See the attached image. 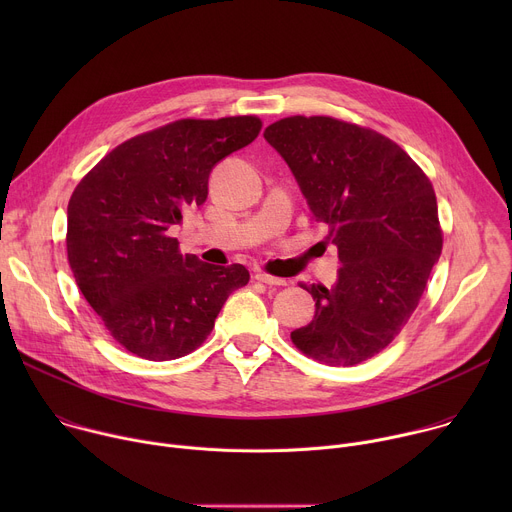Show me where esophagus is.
I'll list each match as a JSON object with an SVG mask.
<instances>
[{
	"instance_id": "1",
	"label": "esophagus",
	"mask_w": 512,
	"mask_h": 512,
	"mask_svg": "<svg viewBox=\"0 0 512 512\" xmlns=\"http://www.w3.org/2000/svg\"><path fill=\"white\" fill-rule=\"evenodd\" d=\"M255 279L261 281V283H267V285H287L285 279L273 277V275H269V273H265V271H257V273H255Z\"/></svg>"
}]
</instances>
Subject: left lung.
Returning a JSON list of instances; mask_svg holds the SVG:
<instances>
[{"mask_svg":"<svg viewBox=\"0 0 512 512\" xmlns=\"http://www.w3.org/2000/svg\"><path fill=\"white\" fill-rule=\"evenodd\" d=\"M265 139L294 172L338 247L334 287L308 289L316 314L291 332L306 356L354 367L385 350L415 312L444 233L425 172L383 133L326 115L283 117Z\"/></svg>","mask_w":512,"mask_h":512,"instance_id":"1","label":"left lung"}]
</instances>
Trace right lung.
Segmentation results:
<instances>
[{
	"instance_id": "obj_1",
	"label": "right lung",
	"mask_w": 512,
	"mask_h": 512,
	"mask_svg": "<svg viewBox=\"0 0 512 512\" xmlns=\"http://www.w3.org/2000/svg\"><path fill=\"white\" fill-rule=\"evenodd\" d=\"M255 115L178 119L111 150L68 200L66 253L109 334L145 360L194 352L249 271L182 255L172 225L208 196L216 162L261 131Z\"/></svg>"
}]
</instances>
